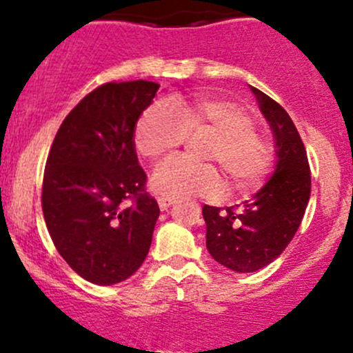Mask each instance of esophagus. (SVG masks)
I'll return each instance as SVG.
<instances>
[{
    "instance_id": "esophagus-1",
    "label": "esophagus",
    "mask_w": 353,
    "mask_h": 353,
    "mask_svg": "<svg viewBox=\"0 0 353 353\" xmlns=\"http://www.w3.org/2000/svg\"><path fill=\"white\" fill-rule=\"evenodd\" d=\"M157 201H159L160 210H162V212H165V210L169 208L170 205H172L174 199L172 198H167V196H159V198H157Z\"/></svg>"
}]
</instances>
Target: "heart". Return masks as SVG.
Here are the masks:
<instances>
[{
  "mask_svg": "<svg viewBox=\"0 0 353 353\" xmlns=\"http://www.w3.org/2000/svg\"><path fill=\"white\" fill-rule=\"evenodd\" d=\"M199 133L212 134L203 157L219 163L232 190H251L265 179L273 162L272 141L254 130L248 109L227 99L199 95L172 108L152 104L138 119L134 145L141 155L155 160L176 152L188 134ZM152 188L167 198H213L222 193L223 177L213 163L177 157L157 167Z\"/></svg>",
  "mask_w": 353,
  "mask_h": 353,
  "instance_id": "b5f03b06",
  "label": "heart"
}]
</instances>
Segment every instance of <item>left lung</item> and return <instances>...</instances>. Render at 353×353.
I'll use <instances>...</instances> for the list:
<instances>
[{
    "instance_id": "1",
    "label": "left lung",
    "mask_w": 353,
    "mask_h": 353,
    "mask_svg": "<svg viewBox=\"0 0 353 353\" xmlns=\"http://www.w3.org/2000/svg\"><path fill=\"white\" fill-rule=\"evenodd\" d=\"M251 90L275 137V172L239 210L203 206L208 252L220 265L239 273L261 270L282 254L311 196L307 154L294 121L279 102L258 88Z\"/></svg>"
}]
</instances>
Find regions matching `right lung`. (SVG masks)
I'll return each instance as SVG.
<instances>
[{"label": "right lung", "mask_w": 353, "mask_h": 353, "mask_svg": "<svg viewBox=\"0 0 353 353\" xmlns=\"http://www.w3.org/2000/svg\"><path fill=\"white\" fill-rule=\"evenodd\" d=\"M155 81H109L85 95L56 133L42 181V212L63 259L95 285L133 275L148 254L157 199L134 150V126Z\"/></svg>", "instance_id": "add662e5"}]
</instances>
